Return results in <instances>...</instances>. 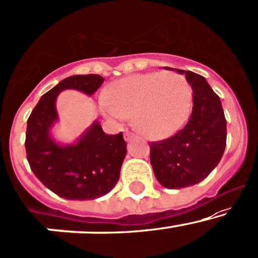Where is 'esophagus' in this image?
Returning a JSON list of instances; mask_svg holds the SVG:
<instances>
[{"label":"esophagus","mask_w":258,"mask_h":258,"mask_svg":"<svg viewBox=\"0 0 258 258\" xmlns=\"http://www.w3.org/2000/svg\"><path fill=\"white\" fill-rule=\"evenodd\" d=\"M136 138H137V136H136L134 132H130V131L124 132V140H126V141L136 140Z\"/></svg>","instance_id":"34e87169"}]
</instances>
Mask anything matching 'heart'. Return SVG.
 <instances>
[{"label": "heart", "instance_id": "1", "mask_svg": "<svg viewBox=\"0 0 258 258\" xmlns=\"http://www.w3.org/2000/svg\"><path fill=\"white\" fill-rule=\"evenodd\" d=\"M104 111L115 118L134 116L136 128L161 140L176 134L187 121L192 88L175 72H149L116 81L106 90Z\"/></svg>", "mask_w": 258, "mask_h": 258}]
</instances>
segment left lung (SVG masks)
Returning <instances> with one entry per match:
<instances>
[{"instance_id":"obj_1","label":"left lung","mask_w":258,"mask_h":258,"mask_svg":"<svg viewBox=\"0 0 258 258\" xmlns=\"http://www.w3.org/2000/svg\"><path fill=\"white\" fill-rule=\"evenodd\" d=\"M176 71L185 75L194 92L191 116L179 132L149 146L155 177L170 189L205 180L222 159L226 146V120L219 97L202 76Z\"/></svg>"}]
</instances>
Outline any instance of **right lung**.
<instances>
[{"label": "right lung", "mask_w": 258, "mask_h": 258, "mask_svg": "<svg viewBox=\"0 0 258 258\" xmlns=\"http://www.w3.org/2000/svg\"><path fill=\"white\" fill-rule=\"evenodd\" d=\"M104 83L99 75L64 78L45 93L28 118L25 134L27 159L34 175L50 191L66 200H94L110 192L120 177L126 155L122 132L106 135L98 122L76 144L62 147L49 132L57 118L56 98L64 89L92 95Z\"/></svg>", "instance_id": "add662e5"}]
</instances>
